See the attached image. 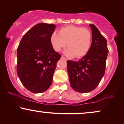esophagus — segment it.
Masks as SVG:
<instances>
[{
    "instance_id": "obj_1",
    "label": "esophagus",
    "mask_w": 124,
    "mask_h": 124,
    "mask_svg": "<svg viewBox=\"0 0 124 124\" xmlns=\"http://www.w3.org/2000/svg\"><path fill=\"white\" fill-rule=\"evenodd\" d=\"M61 58H62V59H65V60H66V61L67 60L66 58H65V56H61Z\"/></svg>"
}]
</instances>
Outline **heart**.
Returning <instances> with one entry per match:
<instances>
[{"instance_id": "obj_1", "label": "heart", "mask_w": 124, "mask_h": 124, "mask_svg": "<svg viewBox=\"0 0 124 124\" xmlns=\"http://www.w3.org/2000/svg\"><path fill=\"white\" fill-rule=\"evenodd\" d=\"M92 39V33L87 28L67 26L61 28L59 33L53 32L50 36V43L54 50L57 52L68 46L69 48L64 54L69 57L80 58L88 53Z\"/></svg>"}]
</instances>
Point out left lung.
I'll return each mask as SVG.
<instances>
[{
	"mask_svg": "<svg viewBox=\"0 0 124 124\" xmlns=\"http://www.w3.org/2000/svg\"><path fill=\"white\" fill-rule=\"evenodd\" d=\"M92 29V44L88 53L78 61H67L70 85L76 91L86 93L95 89L105 73L108 53L106 39L95 25Z\"/></svg>",
	"mask_w": 124,
	"mask_h": 124,
	"instance_id": "obj_1",
	"label": "left lung"
}]
</instances>
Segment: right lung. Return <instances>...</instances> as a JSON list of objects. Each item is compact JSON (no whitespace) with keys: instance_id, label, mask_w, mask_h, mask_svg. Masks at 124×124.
Segmentation results:
<instances>
[{"instance_id":"obj_1","label":"right lung","mask_w":124,"mask_h":124,"mask_svg":"<svg viewBox=\"0 0 124 124\" xmlns=\"http://www.w3.org/2000/svg\"><path fill=\"white\" fill-rule=\"evenodd\" d=\"M55 28L54 24L36 25L25 34L18 47L17 74L23 85L33 93L48 89L61 57L50 43Z\"/></svg>"}]
</instances>
